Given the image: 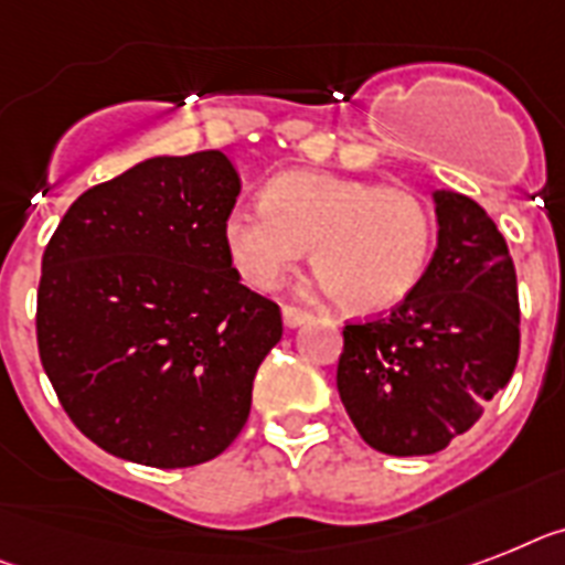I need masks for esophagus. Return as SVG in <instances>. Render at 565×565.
<instances>
[{"instance_id":"obj_1","label":"esophagus","mask_w":565,"mask_h":565,"mask_svg":"<svg viewBox=\"0 0 565 565\" xmlns=\"http://www.w3.org/2000/svg\"><path fill=\"white\" fill-rule=\"evenodd\" d=\"M309 311L302 309H294V306H282V323L288 326V329H297V326H302L306 320H309Z\"/></svg>"}]
</instances>
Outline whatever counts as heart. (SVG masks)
Instances as JSON below:
<instances>
[{
	"label": "heart",
	"mask_w": 565,
	"mask_h": 565,
	"mask_svg": "<svg viewBox=\"0 0 565 565\" xmlns=\"http://www.w3.org/2000/svg\"><path fill=\"white\" fill-rule=\"evenodd\" d=\"M233 268L254 288L282 286L311 248V268L349 315H384L407 300L436 248V213L407 184L334 172L274 175L259 204L225 216Z\"/></svg>",
	"instance_id": "1"
}]
</instances>
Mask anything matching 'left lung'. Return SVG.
Here are the masks:
<instances>
[{
  "label": "left lung",
  "mask_w": 565,
  "mask_h": 565,
  "mask_svg": "<svg viewBox=\"0 0 565 565\" xmlns=\"http://www.w3.org/2000/svg\"><path fill=\"white\" fill-rule=\"evenodd\" d=\"M439 245L390 317L343 329L338 393L361 439L386 456H430L470 430L511 381L520 300L505 236L473 199L436 190Z\"/></svg>",
  "instance_id": "left-lung-1"
}]
</instances>
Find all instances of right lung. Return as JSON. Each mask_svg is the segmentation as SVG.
I'll use <instances>...</instances> for the list:
<instances>
[{
  "label": "right lung",
  "instance_id": "add662e5",
  "mask_svg": "<svg viewBox=\"0 0 565 565\" xmlns=\"http://www.w3.org/2000/svg\"><path fill=\"white\" fill-rule=\"evenodd\" d=\"M218 149L147 158L65 210L42 254L36 347L74 427L149 468L216 459L242 433L279 306L239 282Z\"/></svg>",
  "mask_w": 565,
  "mask_h": 565
}]
</instances>
